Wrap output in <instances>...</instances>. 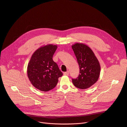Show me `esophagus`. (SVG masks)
Segmentation results:
<instances>
[{
  "label": "esophagus",
  "mask_w": 127,
  "mask_h": 127,
  "mask_svg": "<svg viewBox=\"0 0 127 127\" xmlns=\"http://www.w3.org/2000/svg\"><path fill=\"white\" fill-rule=\"evenodd\" d=\"M69 74V72L68 71L67 72H65L64 73V75H68Z\"/></svg>",
  "instance_id": "esophagus-1"
}]
</instances>
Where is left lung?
<instances>
[{
	"label": "left lung",
	"mask_w": 127,
	"mask_h": 127,
	"mask_svg": "<svg viewBox=\"0 0 127 127\" xmlns=\"http://www.w3.org/2000/svg\"><path fill=\"white\" fill-rule=\"evenodd\" d=\"M79 66V75L72 79L74 85L78 88L85 89L91 87L98 80L100 65L93 51L83 43H76L72 45Z\"/></svg>",
	"instance_id": "1"
}]
</instances>
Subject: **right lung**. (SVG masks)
I'll return each instance as SVG.
<instances>
[{
    "label": "right lung",
    "instance_id": "add662e5",
    "mask_svg": "<svg viewBox=\"0 0 127 127\" xmlns=\"http://www.w3.org/2000/svg\"><path fill=\"white\" fill-rule=\"evenodd\" d=\"M57 46L48 44L36 50L27 67V75L32 84L42 92H48L55 87L58 78L63 75L53 56Z\"/></svg>",
    "mask_w": 127,
    "mask_h": 127
}]
</instances>
